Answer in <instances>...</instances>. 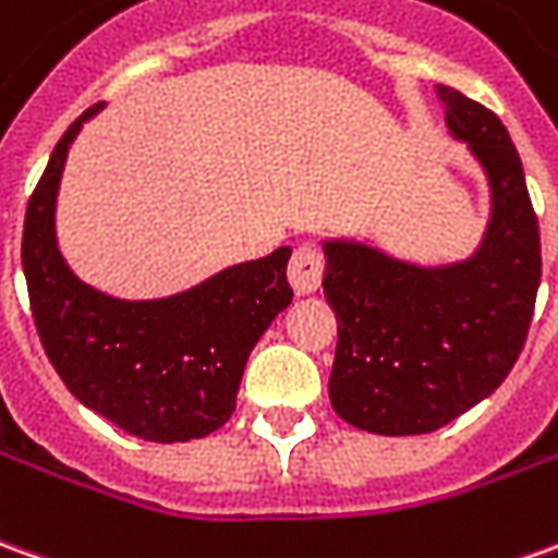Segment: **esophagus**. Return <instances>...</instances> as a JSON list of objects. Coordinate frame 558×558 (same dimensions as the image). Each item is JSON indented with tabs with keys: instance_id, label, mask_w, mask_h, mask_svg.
<instances>
[{
	"instance_id": "obj_1",
	"label": "esophagus",
	"mask_w": 558,
	"mask_h": 558,
	"mask_svg": "<svg viewBox=\"0 0 558 558\" xmlns=\"http://www.w3.org/2000/svg\"><path fill=\"white\" fill-rule=\"evenodd\" d=\"M323 253L314 247V244H302L295 247L290 259V268H287V278H290L295 295H311V292L319 290L323 283Z\"/></svg>"
}]
</instances>
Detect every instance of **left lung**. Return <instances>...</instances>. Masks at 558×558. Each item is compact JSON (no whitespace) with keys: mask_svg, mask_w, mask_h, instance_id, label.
I'll list each match as a JSON object with an SVG mask.
<instances>
[{"mask_svg":"<svg viewBox=\"0 0 558 558\" xmlns=\"http://www.w3.org/2000/svg\"><path fill=\"white\" fill-rule=\"evenodd\" d=\"M444 120L489 181V223L462 263L420 266L365 241H323L338 317L329 399L374 435H426L493 396L525 344L541 235L520 154L489 108L438 84Z\"/></svg>","mask_w":558,"mask_h":558,"instance_id":"obj_1","label":"left lung"}]
</instances>
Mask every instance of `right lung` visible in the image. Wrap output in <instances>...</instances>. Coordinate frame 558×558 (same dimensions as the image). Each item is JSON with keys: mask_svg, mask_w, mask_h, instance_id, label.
<instances>
[{"mask_svg": "<svg viewBox=\"0 0 558 558\" xmlns=\"http://www.w3.org/2000/svg\"><path fill=\"white\" fill-rule=\"evenodd\" d=\"M99 108L65 130L26 205L23 275L35 329L62 384L89 411L144 441L205 438L232 416L251 350L292 302V251L278 247L147 302L84 283L57 244V193L69 147Z\"/></svg>", "mask_w": 558, "mask_h": 558, "instance_id": "right-lung-1", "label": "right lung"}]
</instances>
